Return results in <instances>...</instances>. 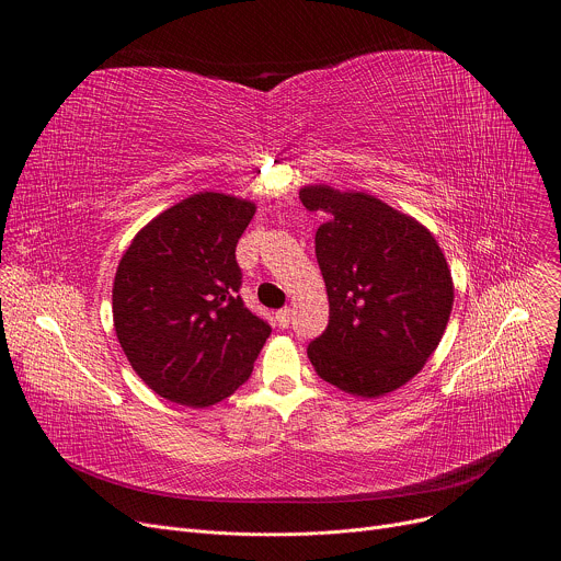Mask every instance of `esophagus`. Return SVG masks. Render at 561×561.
<instances>
[{
	"mask_svg": "<svg viewBox=\"0 0 561 561\" xmlns=\"http://www.w3.org/2000/svg\"><path fill=\"white\" fill-rule=\"evenodd\" d=\"M290 319H293V310L290 308H282L275 312V322L279 329H288L290 327Z\"/></svg>",
	"mask_w": 561,
	"mask_h": 561,
	"instance_id": "obj_1",
	"label": "esophagus"
}]
</instances>
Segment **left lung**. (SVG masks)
Returning a JSON list of instances; mask_svg holds the SVG:
<instances>
[{
	"label": "left lung",
	"mask_w": 561,
	"mask_h": 561,
	"mask_svg": "<svg viewBox=\"0 0 561 561\" xmlns=\"http://www.w3.org/2000/svg\"><path fill=\"white\" fill-rule=\"evenodd\" d=\"M327 215L314 255L329 293V327L308 344L317 375L357 397L413 379L435 353L453 310V277L428 228L366 193L304 186Z\"/></svg>",
	"instance_id": "obj_1"
}]
</instances>
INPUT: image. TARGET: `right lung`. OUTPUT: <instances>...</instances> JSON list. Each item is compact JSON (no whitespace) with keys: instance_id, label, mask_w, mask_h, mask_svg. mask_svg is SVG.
Returning <instances> with one entry per match:
<instances>
[{"instance_id":"1","label":"right lung","mask_w":561,"mask_h":561,"mask_svg":"<svg viewBox=\"0 0 561 561\" xmlns=\"http://www.w3.org/2000/svg\"><path fill=\"white\" fill-rule=\"evenodd\" d=\"M255 204L197 193L148 221L113 284L117 340L148 388L206 409L242 386L271 335L239 297V237Z\"/></svg>"}]
</instances>
